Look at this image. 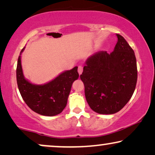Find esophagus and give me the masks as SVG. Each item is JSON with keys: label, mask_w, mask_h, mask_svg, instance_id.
<instances>
[{"label": "esophagus", "mask_w": 155, "mask_h": 155, "mask_svg": "<svg viewBox=\"0 0 155 155\" xmlns=\"http://www.w3.org/2000/svg\"><path fill=\"white\" fill-rule=\"evenodd\" d=\"M78 73H79V75H81L82 73V71H83V67H82V66H79V67H78Z\"/></svg>", "instance_id": "esophagus-1"}]
</instances>
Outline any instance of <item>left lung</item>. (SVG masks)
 <instances>
[{"label":"left lung","mask_w":155,"mask_h":155,"mask_svg":"<svg viewBox=\"0 0 155 155\" xmlns=\"http://www.w3.org/2000/svg\"><path fill=\"white\" fill-rule=\"evenodd\" d=\"M114 51H101L86 61L80 79L89 106L100 114H113L128 102L137 79L134 51L120 35Z\"/></svg>","instance_id":"left-lung-1"}]
</instances>
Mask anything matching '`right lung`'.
<instances>
[{
    "instance_id": "1",
    "label": "right lung",
    "mask_w": 155,
    "mask_h": 155,
    "mask_svg": "<svg viewBox=\"0 0 155 155\" xmlns=\"http://www.w3.org/2000/svg\"><path fill=\"white\" fill-rule=\"evenodd\" d=\"M21 51L16 69L19 91L27 105L36 113L53 116L63 111L73 82L79 77L78 67L61 73L54 80L43 85L33 84L25 79L21 65Z\"/></svg>"
}]
</instances>
